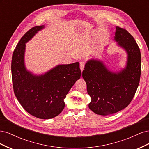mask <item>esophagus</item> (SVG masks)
Here are the masks:
<instances>
[{
  "instance_id": "obj_1",
  "label": "esophagus",
  "mask_w": 149,
  "mask_h": 149,
  "mask_svg": "<svg viewBox=\"0 0 149 149\" xmlns=\"http://www.w3.org/2000/svg\"><path fill=\"white\" fill-rule=\"evenodd\" d=\"M84 66H85V63L84 61H81L80 62V69L81 71H83V70H84Z\"/></svg>"
}]
</instances>
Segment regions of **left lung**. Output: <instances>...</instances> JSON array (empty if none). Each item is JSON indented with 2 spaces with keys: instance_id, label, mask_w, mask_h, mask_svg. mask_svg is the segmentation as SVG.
Here are the masks:
<instances>
[{
  "instance_id": "1",
  "label": "left lung",
  "mask_w": 149,
  "mask_h": 149,
  "mask_svg": "<svg viewBox=\"0 0 149 149\" xmlns=\"http://www.w3.org/2000/svg\"><path fill=\"white\" fill-rule=\"evenodd\" d=\"M114 40L127 53L126 67L118 73L108 70L100 60L87 61L82 73L95 114H114L127 107L135 95L141 74V54L136 40L124 29L116 26Z\"/></svg>"
}]
</instances>
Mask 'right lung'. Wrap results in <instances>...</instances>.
I'll return each mask as SVG.
<instances>
[{
	"label": "right lung",
	"mask_w": 149,
	"mask_h": 149,
	"mask_svg": "<svg viewBox=\"0 0 149 149\" xmlns=\"http://www.w3.org/2000/svg\"><path fill=\"white\" fill-rule=\"evenodd\" d=\"M43 28L35 26L21 38L13 53L11 70L13 91L22 106L36 118L48 119L63 110L64 99L81 73L78 62L58 65L38 76L26 70L25 43Z\"/></svg>",
	"instance_id": "right-lung-1"
}]
</instances>
